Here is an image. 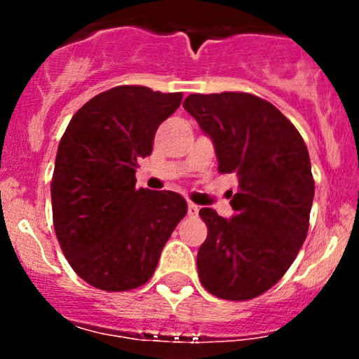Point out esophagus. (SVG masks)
Returning a JSON list of instances; mask_svg holds the SVG:
<instances>
[{
    "label": "esophagus",
    "mask_w": 359,
    "mask_h": 359,
    "mask_svg": "<svg viewBox=\"0 0 359 359\" xmlns=\"http://www.w3.org/2000/svg\"><path fill=\"white\" fill-rule=\"evenodd\" d=\"M198 212H200V206L194 205V203H189V205H187V213H189L191 217H196Z\"/></svg>",
    "instance_id": "34e87169"
}]
</instances>
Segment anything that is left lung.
Here are the masks:
<instances>
[{"instance_id":"obj_1","label":"left lung","mask_w":359,"mask_h":359,"mask_svg":"<svg viewBox=\"0 0 359 359\" xmlns=\"http://www.w3.org/2000/svg\"><path fill=\"white\" fill-rule=\"evenodd\" d=\"M184 109L212 139L219 172L238 179L231 219L200 210L208 236L198 250V276L219 299L259 297L283 278L307 236L314 180L306 144L252 93H193Z\"/></svg>"}]
</instances>
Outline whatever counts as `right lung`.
Returning <instances> with one entry per match:
<instances>
[{"mask_svg":"<svg viewBox=\"0 0 359 359\" xmlns=\"http://www.w3.org/2000/svg\"><path fill=\"white\" fill-rule=\"evenodd\" d=\"M182 93L123 85L90 99L69 121L52 177L53 227L81 280L126 292L153 276L187 203L173 191L135 189L140 158Z\"/></svg>","mask_w":359,"mask_h":359,"instance_id":"right-lung-1","label":"right lung"}]
</instances>
